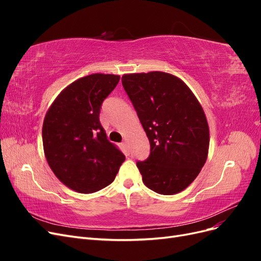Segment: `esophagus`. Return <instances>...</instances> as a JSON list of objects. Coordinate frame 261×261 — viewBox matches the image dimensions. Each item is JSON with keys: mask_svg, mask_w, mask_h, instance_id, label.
Here are the masks:
<instances>
[{"mask_svg": "<svg viewBox=\"0 0 261 261\" xmlns=\"http://www.w3.org/2000/svg\"><path fill=\"white\" fill-rule=\"evenodd\" d=\"M122 146L124 147V149L126 150V151H128V143L126 140H124L123 143H122Z\"/></svg>", "mask_w": 261, "mask_h": 261, "instance_id": "esophagus-1", "label": "esophagus"}]
</instances>
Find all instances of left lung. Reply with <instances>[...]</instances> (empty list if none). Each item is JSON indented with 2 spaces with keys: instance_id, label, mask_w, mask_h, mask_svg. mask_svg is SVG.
<instances>
[{
  "instance_id": "8db88e82",
  "label": "left lung",
  "mask_w": 261,
  "mask_h": 261,
  "mask_svg": "<svg viewBox=\"0 0 261 261\" xmlns=\"http://www.w3.org/2000/svg\"><path fill=\"white\" fill-rule=\"evenodd\" d=\"M122 84L150 143L149 156L136 163L144 184L161 195L184 191L208 155L209 126L198 100L163 72L126 74Z\"/></svg>"
}]
</instances>
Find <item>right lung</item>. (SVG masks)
<instances>
[{
    "label": "right lung",
    "mask_w": 261,
    "mask_h": 261,
    "mask_svg": "<svg viewBox=\"0 0 261 261\" xmlns=\"http://www.w3.org/2000/svg\"><path fill=\"white\" fill-rule=\"evenodd\" d=\"M118 75L92 74L63 90L46 112L42 140L46 161L63 184L91 194L114 180L125 155L110 143L99 116Z\"/></svg>",
    "instance_id": "add662e5"
}]
</instances>
